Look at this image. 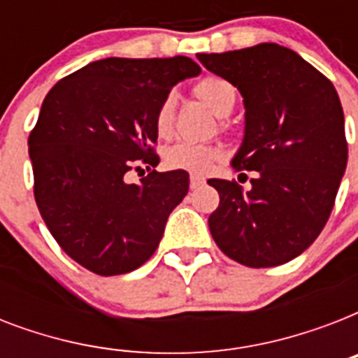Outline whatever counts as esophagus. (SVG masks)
Here are the masks:
<instances>
[{
    "instance_id": "34e87169",
    "label": "esophagus",
    "mask_w": 358,
    "mask_h": 358,
    "mask_svg": "<svg viewBox=\"0 0 358 358\" xmlns=\"http://www.w3.org/2000/svg\"><path fill=\"white\" fill-rule=\"evenodd\" d=\"M204 182H206V180L202 178V176H196V174H191L189 187H191V189H196V187H201V185H204Z\"/></svg>"
}]
</instances>
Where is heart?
<instances>
[{"instance_id":"b5f03b06","label":"heart","mask_w":358,"mask_h":358,"mask_svg":"<svg viewBox=\"0 0 358 358\" xmlns=\"http://www.w3.org/2000/svg\"><path fill=\"white\" fill-rule=\"evenodd\" d=\"M195 96L217 117L229 115L236 106L234 85L219 76H206L193 87ZM174 124V96L167 94L157 106L154 113V128L159 137H167L173 131ZM221 156L215 145L208 143H176L165 150V165L169 169H180L187 173L204 174L213 167Z\"/></svg>"}]
</instances>
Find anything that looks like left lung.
<instances>
[{
  "label": "left lung",
  "mask_w": 358,
  "mask_h": 358,
  "mask_svg": "<svg viewBox=\"0 0 358 358\" xmlns=\"http://www.w3.org/2000/svg\"><path fill=\"white\" fill-rule=\"evenodd\" d=\"M196 59L241 92L245 137L232 167L258 173L249 191L236 180H208L219 193L208 219L212 238L241 266L294 260L327 223L348 165L336 89L305 59L273 42Z\"/></svg>",
  "instance_id": "obj_1"
}]
</instances>
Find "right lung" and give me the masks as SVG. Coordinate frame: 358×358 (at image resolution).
Returning a JSON list of instances; mask_svg holds the SVG:
<instances>
[{"instance_id":"1","label":"right lung","mask_w":358,"mask_h":358,"mask_svg":"<svg viewBox=\"0 0 358 358\" xmlns=\"http://www.w3.org/2000/svg\"><path fill=\"white\" fill-rule=\"evenodd\" d=\"M201 74L189 57H108L59 80L29 134L33 193L59 247L89 271L111 277L141 267L189 189L185 171L156 167L154 113L178 81Z\"/></svg>"}]
</instances>
